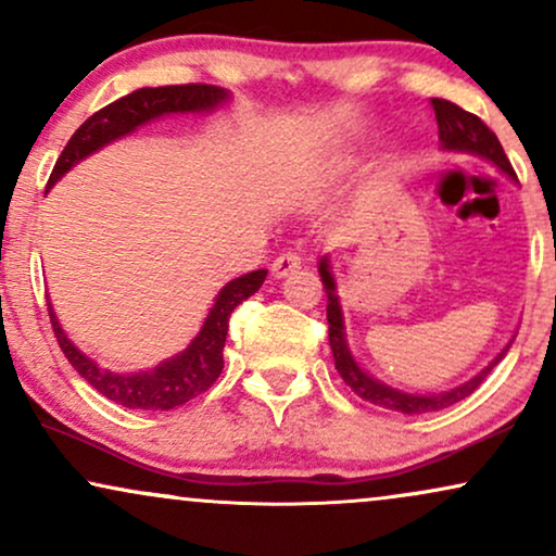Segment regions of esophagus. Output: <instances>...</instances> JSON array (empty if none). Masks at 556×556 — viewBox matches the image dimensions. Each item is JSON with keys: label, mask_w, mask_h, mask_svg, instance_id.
I'll list each match as a JSON object with an SVG mask.
<instances>
[{"label": "esophagus", "mask_w": 556, "mask_h": 556, "mask_svg": "<svg viewBox=\"0 0 556 556\" xmlns=\"http://www.w3.org/2000/svg\"><path fill=\"white\" fill-rule=\"evenodd\" d=\"M302 264V256L298 254V251H285V254H279L277 258H274L271 264V274L274 277H287V274L298 269V266Z\"/></svg>", "instance_id": "34e87169"}]
</instances>
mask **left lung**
<instances>
[{"mask_svg": "<svg viewBox=\"0 0 556 556\" xmlns=\"http://www.w3.org/2000/svg\"><path fill=\"white\" fill-rule=\"evenodd\" d=\"M433 112H435V123H439V140L441 149L444 151H459V153H472V156H480L490 164L501 168L503 174H508L510 179H516V172H513L508 156H505L501 140L493 130L484 125L480 117L472 115V112L462 110L459 104L448 102V100H431ZM318 271L323 279V290L328 294V341H330V351H333V362L339 375L343 377V382L349 384L351 390L356 392L362 400L367 403L384 407V410H397L405 413V416H420V413H435L444 410V407L459 403L472 395V392L480 388L482 379L490 375V369L495 367L497 362L503 359L505 351L510 349L508 341L501 354L495 356L488 367L477 371L472 379L462 382L459 388L446 390V392H435V395H418V392H403L397 388H390L384 384L382 379L371 377L367 369L356 362V356L351 354L349 341H346V326H343V311H341V298H339V285H336V274L333 266H330V258L323 256L318 262Z\"/></svg>", "mask_w": 556, "mask_h": 556, "instance_id": "8db88e82", "label": "left lung"}]
</instances>
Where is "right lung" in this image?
Segmentation results:
<instances>
[{
	"mask_svg": "<svg viewBox=\"0 0 556 556\" xmlns=\"http://www.w3.org/2000/svg\"><path fill=\"white\" fill-rule=\"evenodd\" d=\"M230 100V91L223 87H210V84H181V87H143L132 94L121 97L117 102L108 104L89 117L72 140L63 149L61 159L55 161L48 189L59 181L63 174L91 156L94 151L104 149L112 140L128 136L140 125L156 121L164 115H189V112H213ZM266 269H256L243 277L230 279L220 292L215 294L213 307H210L200 333L189 341V346L172 359H164L159 367L149 371H110L97 364L91 356L84 354L63 333L59 318H55L53 305L48 302L51 313V326L59 346L72 367L87 379L100 395L112 403L132 407V410H172L189 403V400L202 395L223 371V346H226L230 313L249 300L258 287L264 285Z\"/></svg>",
	"mask_w": 556,
	"mask_h": 556,
	"instance_id": "add662e5",
	"label": "right lung"
}]
</instances>
